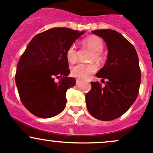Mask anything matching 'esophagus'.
Returning <instances> with one entry per match:
<instances>
[{"label":"esophagus","mask_w":153,"mask_h":153,"mask_svg":"<svg viewBox=\"0 0 153 153\" xmlns=\"http://www.w3.org/2000/svg\"><path fill=\"white\" fill-rule=\"evenodd\" d=\"M81 82V80H79V79H77L76 80V85H78V84H80V83Z\"/></svg>","instance_id":"obj_1"}]
</instances>
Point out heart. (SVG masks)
<instances>
[{
    "label": "heart",
    "instance_id": "obj_1",
    "mask_svg": "<svg viewBox=\"0 0 153 153\" xmlns=\"http://www.w3.org/2000/svg\"><path fill=\"white\" fill-rule=\"evenodd\" d=\"M83 44L93 51V55L91 57V59H94L96 61H101V52L104 49V43L99 37L95 35L88 37L83 41ZM67 58L70 63H75L76 61L77 49L75 44H72L68 48ZM97 69H98L97 66L94 63H89V64L80 63L71 68V75L79 79H86L89 75L96 72Z\"/></svg>",
    "mask_w": 153,
    "mask_h": 153
}]
</instances>
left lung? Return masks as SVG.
<instances>
[{"mask_svg":"<svg viewBox=\"0 0 153 153\" xmlns=\"http://www.w3.org/2000/svg\"><path fill=\"white\" fill-rule=\"evenodd\" d=\"M92 32L106 44V64L95 76L107 81L104 87L98 81L91 82L92 89L86 95V107L94 118L112 121L124 115L138 97L141 77L138 54L116 31L97 29Z\"/></svg>","mask_w":153,"mask_h":153,"instance_id":"8db88e82","label":"left lung"}]
</instances>
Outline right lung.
Returning a JSON list of instances; mask_svg holds the SVG:
<instances>
[{
	"label": "right lung",
	"instance_id": "obj_1",
	"mask_svg": "<svg viewBox=\"0 0 153 153\" xmlns=\"http://www.w3.org/2000/svg\"><path fill=\"white\" fill-rule=\"evenodd\" d=\"M84 32L52 28L35 35L26 48L17 66L15 83L23 104L35 116L52 118L65 108L66 92L76 83L68 77L67 51Z\"/></svg>",
	"mask_w": 153,
	"mask_h": 153
}]
</instances>
